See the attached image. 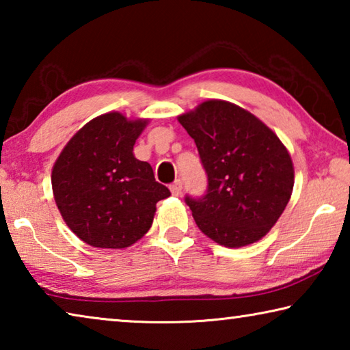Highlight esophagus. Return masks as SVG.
I'll list each match as a JSON object with an SVG mask.
<instances>
[{"label":"esophagus","instance_id":"1","mask_svg":"<svg viewBox=\"0 0 350 350\" xmlns=\"http://www.w3.org/2000/svg\"><path fill=\"white\" fill-rule=\"evenodd\" d=\"M170 189H171V194H173V196H180V193H182V182L180 180H176L174 183H171Z\"/></svg>","mask_w":350,"mask_h":350}]
</instances>
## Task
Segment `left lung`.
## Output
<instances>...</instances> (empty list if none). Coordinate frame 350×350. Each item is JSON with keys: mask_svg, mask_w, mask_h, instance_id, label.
I'll return each instance as SVG.
<instances>
[{"mask_svg": "<svg viewBox=\"0 0 350 350\" xmlns=\"http://www.w3.org/2000/svg\"><path fill=\"white\" fill-rule=\"evenodd\" d=\"M177 120L208 176L202 199L185 198L200 232L228 248L262 239L293 191L287 148L256 116L225 100H205Z\"/></svg>", "mask_w": 350, "mask_h": 350, "instance_id": "obj_1", "label": "left lung"}]
</instances>
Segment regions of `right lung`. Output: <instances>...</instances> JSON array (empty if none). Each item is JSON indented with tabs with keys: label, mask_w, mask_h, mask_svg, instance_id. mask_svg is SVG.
Returning <instances> with one entry per match:
<instances>
[{
	"label": "right lung",
	"mask_w": 350,
	"mask_h": 350,
	"mask_svg": "<svg viewBox=\"0 0 350 350\" xmlns=\"http://www.w3.org/2000/svg\"><path fill=\"white\" fill-rule=\"evenodd\" d=\"M148 122L106 112L80 128L57 157L51 176L55 204L88 245H133L151 228L156 204L171 194L133 152Z\"/></svg>",
	"instance_id": "add662e5"
}]
</instances>
